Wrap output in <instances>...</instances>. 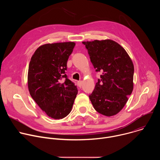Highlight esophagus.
I'll list each match as a JSON object with an SVG mask.
<instances>
[{"instance_id": "esophagus-1", "label": "esophagus", "mask_w": 160, "mask_h": 160, "mask_svg": "<svg viewBox=\"0 0 160 160\" xmlns=\"http://www.w3.org/2000/svg\"><path fill=\"white\" fill-rule=\"evenodd\" d=\"M77 83H78V87H82V85L83 82H82V81H78V82H77Z\"/></svg>"}]
</instances>
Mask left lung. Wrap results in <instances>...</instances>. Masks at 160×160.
Returning a JSON list of instances; mask_svg holds the SVG:
<instances>
[{"label":"left lung","instance_id":"obj_1","mask_svg":"<svg viewBox=\"0 0 160 160\" xmlns=\"http://www.w3.org/2000/svg\"><path fill=\"white\" fill-rule=\"evenodd\" d=\"M96 72H101L90 100L106 117L117 115L126 104L133 88L134 68L126 51L112 40L83 42Z\"/></svg>","mask_w":160,"mask_h":160}]
</instances>
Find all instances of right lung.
<instances>
[{
	"label": "right lung",
	"instance_id": "obj_1",
	"mask_svg": "<svg viewBox=\"0 0 160 160\" xmlns=\"http://www.w3.org/2000/svg\"><path fill=\"white\" fill-rule=\"evenodd\" d=\"M75 45L73 42L42 45L29 64L30 94L42 110L54 119H62L71 112L78 93L77 86L65 74Z\"/></svg>",
	"mask_w": 160,
	"mask_h": 160
}]
</instances>
